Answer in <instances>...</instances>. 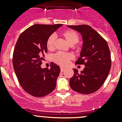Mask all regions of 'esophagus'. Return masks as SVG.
<instances>
[{
  "label": "esophagus",
  "instance_id": "obj_1",
  "mask_svg": "<svg viewBox=\"0 0 122 122\" xmlns=\"http://www.w3.org/2000/svg\"><path fill=\"white\" fill-rule=\"evenodd\" d=\"M60 69H61V71H64V70H65V68H64V67H60Z\"/></svg>",
  "mask_w": 122,
  "mask_h": 122
}]
</instances>
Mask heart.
Here are the masks:
<instances>
[{
    "mask_svg": "<svg viewBox=\"0 0 122 122\" xmlns=\"http://www.w3.org/2000/svg\"><path fill=\"white\" fill-rule=\"evenodd\" d=\"M62 35L71 45H75L79 41L80 36L76 32L72 30H67L62 33ZM56 36L54 34L50 35L46 41V48L49 51H52L55 46ZM74 46V45H73ZM73 58V56L70 53H64L59 52L53 56L54 62L62 66H67L70 61Z\"/></svg>",
    "mask_w": 122,
    "mask_h": 122,
    "instance_id": "b5f03b06",
    "label": "heart"
}]
</instances>
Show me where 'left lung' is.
Returning <instances> with one entry per match:
<instances>
[{
	"label": "left lung",
	"mask_w": 122,
	"mask_h": 122,
	"mask_svg": "<svg viewBox=\"0 0 122 122\" xmlns=\"http://www.w3.org/2000/svg\"><path fill=\"white\" fill-rule=\"evenodd\" d=\"M82 35L83 47L80 56L76 63L84 64L80 72L73 69L74 76L70 86L74 91L83 94L94 93L106 80L111 68L110 51L106 41L90 26L68 25Z\"/></svg>",
	"instance_id": "left-lung-1"
}]
</instances>
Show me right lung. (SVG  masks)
<instances>
[{
	"instance_id": "right-lung-1",
	"label": "right lung",
	"mask_w": 122,
	"mask_h": 122,
	"mask_svg": "<svg viewBox=\"0 0 122 122\" xmlns=\"http://www.w3.org/2000/svg\"><path fill=\"white\" fill-rule=\"evenodd\" d=\"M62 24L31 26L19 36L13 54V66L20 85L32 96L42 97L55 89L60 73L58 66L52 62L51 68H42L46 41Z\"/></svg>"
}]
</instances>
